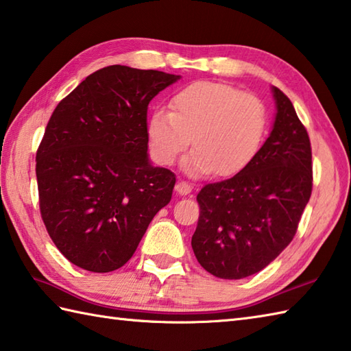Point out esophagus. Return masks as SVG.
I'll return each instance as SVG.
<instances>
[{"label": "esophagus", "instance_id": "1", "mask_svg": "<svg viewBox=\"0 0 351 351\" xmlns=\"http://www.w3.org/2000/svg\"><path fill=\"white\" fill-rule=\"evenodd\" d=\"M191 189H193V187H191V184L190 182H187V181H178L176 182V185H175V190L178 191V195H189L190 193V191H191Z\"/></svg>", "mask_w": 351, "mask_h": 351}]
</instances>
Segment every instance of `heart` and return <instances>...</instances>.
Segmentation results:
<instances>
[{"label": "heart", "mask_w": 351, "mask_h": 351, "mask_svg": "<svg viewBox=\"0 0 351 351\" xmlns=\"http://www.w3.org/2000/svg\"><path fill=\"white\" fill-rule=\"evenodd\" d=\"M267 128L257 95L219 82H193L171 95L170 111L149 117L147 141L154 160L173 164L193 136L196 147L182 166L191 175L226 178L242 171L257 155Z\"/></svg>", "instance_id": "heart-1"}]
</instances>
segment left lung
Segmentation results:
<instances>
[{
  "instance_id": "8db88e82",
  "label": "left lung",
  "mask_w": 351,
  "mask_h": 351,
  "mask_svg": "<svg viewBox=\"0 0 351 351\" xmlns=\"http://www.w3.org/2000/svg\"><path fill=\"white\" fill-rule=\"evenodd\" d=\"M271 135L242 171L205 184L191 248L205 271L223 280L257 274L292 242L312 195V147L289 97L272 88Z\"/></svg>"
}]
</instances>
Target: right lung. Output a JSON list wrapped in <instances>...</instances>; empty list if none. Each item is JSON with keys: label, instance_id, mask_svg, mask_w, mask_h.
I'll list each match as a JSON object with an SVG mask.
<instances>
[{"label": "right lung", "instance_id": "add662e5", "mask_svg": "<svg viewBox=\"0 0 351 351\" xmlns=\"http://www.w3.org/2000/svg\"><path fill=\"white\" fill-rule=\"evenodd\" d=\"M181 75L111 65L54 109L36 152L39 210L66 260L91 272L119 269L176 176L147 158L149 101Z\"/></svg>", "mask_w": 351, "mask_h": 351}]
</instances>
